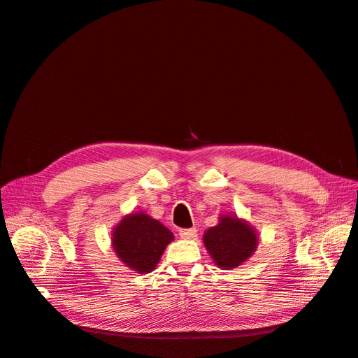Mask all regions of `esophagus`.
<instances>
[{
	"instance_id": "obj_1",
	"label": "esophagus",
	"mask_w": 358,
	"mask_h": 358,
	"mask_svg": "<svg viewBox=\"0 0 358 358\" xmlns=\"http://www.w3.org/2000/svg\"><path fill=\"white\" fill-rule=\"evenodd\" d=\"M179 236L182 239H194L196 236V229L195 227H189V229H180L179 231Z\"/></svg>"
}]
</instances>
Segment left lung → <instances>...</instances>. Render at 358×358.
I'll return each instance as SVG.
<instances>
[{"label":"left lung","instance_id":"left-lung-1","mask_svg":"<svg viewBox=\"0 0 358 358\" xmlns=\"http://www.w3.org/2000/svg\"><path fill=\"white\" fill-rule=\"evenodd\" d=\"M204 244L219 267L234 268L255 251L257 235L242 220L223 216L217 226L204 234Z\"/></svg>","mask_w":358,"mask_h":358}]
</instances>
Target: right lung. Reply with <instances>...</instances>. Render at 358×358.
I'll list each match as a JSON object with an SVG mask.
<instances>
[{"mask_svg": "<svg viewBox=\"0 0 358 358\" xmlns=\"http://www.w3.org/2000/svg\"><path fill=\"white\" fill-rule=\"evenodd\" d=\"M173 234L144 213L126 216L113 234V247L119 259L139 273H150L160 262Z\"/></svg>", "mask_w": 358, "mask_h": 358, "instance_id": "right-lung-1", "label": "right lung"}]
</instances>
